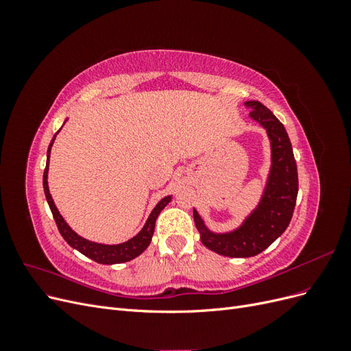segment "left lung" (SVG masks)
I'll list each match as a JSON object with an SVG mask.
<instances>
[{"mask_svg": "<svg viewBox=\"0 0 351 351\" xmlns=\"http://www.w3.org/2000/svg\"><path fill=\"white\" fill-rule=\"evenodd\" d=\"M244 104L250 119L267 130L271 143V167L259 204L240 227L226 232L209 230L193 208L195 224L204 246L228 258H252L271 246L289 227L299 192L297 165L285 127L259 101Z\"/></svg>", "mask_w": 351, "mask_h": 351, "instance_id": "8db88e82", "label": "left lung"}]
</instances>
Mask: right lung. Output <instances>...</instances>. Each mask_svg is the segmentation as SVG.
<instances>
[{
    "label": "right lung",
    "instance_id": "add662e5",
    "mask_svg": "<svg viewBox=\"0 0 351 351\" xmlns=\"http://www.w3.org/2000/svg\"><path fill=\"white\" fill-rule=\"evenodd\" d=\"M67 121V120H66ZM64 121V123H66ZM61 130V129H60ZM60 130L52 137V141L48 146V152H47V167L44 171V192H45V197L49 205V209L52 212V217H54L57 227L60 234L62 236L70 246L73 249L79 250L84 256H88L89 259L102 263V265H114V263H123V262H129L134 258L142 254L147 246L151 244L152 236H154V230H155V221L158 218V215L161 214V210L171 202V195H168L165 197H162L161 200L158 202L156 206L152 209L149 218L146 219L143 228L137 232L134 237H132L130 240H127L124 243H119V244H104V243H97V241H90L88 239H83L82 236H79L76 231H73L71 227L64 221V218L61 217L60 210L57 209L54 199H52L51 193H49V187H48V169H49V155H51V147L54 145V141L57 134L60 133Z\"/></svg>",
    "mask_w": 351,
    "mask_h": 351
}]
</instances>
